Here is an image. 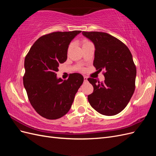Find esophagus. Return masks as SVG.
Returning <instances> with one entry per match:
<instances>
[{"instance_id":"obj_1","label":"esophagus","mask_w":156,"mask_h":156,"mask_svg":"<svg viewBox=\"0 0 156 156\" xmlns=\"http://www.w3.org/2000/svg\"><path fill=\"white\" fill-rule=\"evenodd\" d=\"M87 79H88V77L87 76H84V81H87Z\"/></svg>"}]
</instances>
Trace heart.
I'll list each match as a JSON object with an SVG mask.
<instances>
[{
  "label": "heart",
  "mask_w": 156,
  "mask_h": 156,
  "mask_svg": "<svg viewBox=\"0 0 156 156\" xmlns=\"http://www.w3.org/2000/svg\"><path fill=\"white\" fill-rule=\"evenodd\" d=\"M88 42H90L88 40H84L83 41V42H82V44H83V45H84V44H86L88 43ZM71 45H72L71 44L69 45V47H68V50L70 49Z\"/></svg>",
  "instance_id": "b5f03b06"
}]
</instances>
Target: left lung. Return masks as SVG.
Returning a JSON list of instances; mask_svg holds the SVG:
<instances>
[{"instance_id":"obj_1","label":"left lung","mask_w":156,"mask_h":156,"mask_svg":"<svg viewBox=\"0 0 156 156\" xmlns=\"http://www.w3.org/2000/svg\"><path fill=\"white\" fill-rule=\"evenodd\" d=\"M82 33L95 45L94 66L96 70H105L103 83L88 79L94 87L88 100L101 115L119 114L128 104L135 88L136 69L131 52L123 42L107 33Z\"/></svg>"}]
</instances>
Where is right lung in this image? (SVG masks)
I'll return each mask as SVG.
<instances>
[{
	"mask_svg": "<svg viewBox=\"0 0 156 156\" xmlns=\"http://www.w3.org/2000/svg\"><path fill=\"white\" fill-rule=\"evenodd\" d=\"M81 30L54 32L32 45L25 58L23 84L30 104L42 117L56 120L70 109L75 95L83 83L79 73L67 80L56 78L60 64L67 59L68 45Z\"/></svg>",
	"mask_w": 156,
	"mask_h": 156,
	"instance_id": "obj_1",
	"label": "right lung"
}]
</instances>
